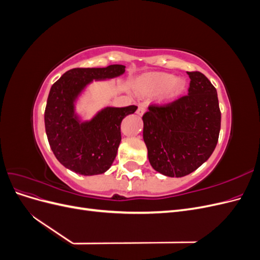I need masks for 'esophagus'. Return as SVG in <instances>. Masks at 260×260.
I'll return each mask as SVG.
<instances>
[{
    "label": "esophagus",
    "instance_id": "1",
    "mask_svg": "<svg viewBox=\"0 0 260 260\" xmlns=\"http://www.w3.org/2000/svg\"><path fill=\"white\" fill-rule=\"evenodd\" d=\"M145 111H146V108L144 106H139V108L137 109V114L139 116H142L145 113Z\"/></svg>",
    "mask_w": 260,
    "mask_h": 260
}]
</instances>
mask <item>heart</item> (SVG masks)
<instances>
[{
  "mask_svg": "<svg viewBox=\"0 0 260 260\" xmlns=\"http://www.w3.org/2000/svg\"><path fill=\"white\" fill-rule=\"evenodd\" d=\"M144 91L147 93H159L165 91L164 101L169 102L177 99L185 89V80L175 78L174 75L157 73L147 76L144 81Z\"/></svg>",
  "mask_w": 260,
  "mask_h": 260,
  "instance_id": "obj_1",
  "label": "heart"
}]
</instances>
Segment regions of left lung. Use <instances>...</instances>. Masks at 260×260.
I'll return each instance as SVG.
<instances>
[{"label": "left lung", "instance_id": "obj_1", "mask_svg": "<svg viewBox=\"0 0 260 260\" xmlns=\"http://www.w3.org/2000/svg\"><path fill=\"white\" fill-rule=\"evenodd\" d=\"M186 95L148 106L143 139L152 167L167 177H184L198 169L218 143L221 113L217 90L205 75L187 72Z\"/></svg>", "mask_w": 260, "mask_h": 260}]
</instances>
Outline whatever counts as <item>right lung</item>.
Masks as SVG:
<instances>
[{
	"label": "right lung",
	"mask_w": 260,
	"mask_h": 260,
	"mask_svg": "<svg viewBox=\"0 0 260 260\" xmlns=\"http://www.w3.org/2000/svg\"><path fill=\"white\" fill-rule=\"evenodd\" d=\"M124 68H74L52 85L44 123L50 146L62 166L83 176L104 174L112 166L121 141V121L138 106L106 107L90 121H80L75 102L90 82L120 76Z\"/></svg>",
	"instance_id": "right-lung-1"
}]
</instances>
